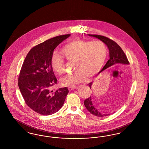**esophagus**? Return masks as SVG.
Masks as SVG:
<instances>
[{
  "mask_svg": "<svg viewBox=\"0 0 149 149\" xmlns=\"http://www.w3.org/2000/svg\"><path fill=\"white\" fill-rule=\"evenodd\" d=\"M68 88L70 90H72V89H75L77 87L75 86H69Z\"/></svg>",
  "mask_w": 149,
  "mask_h": 149,
  "instance_id": "obj_1",
  "label": "esophagus"
}]
</instances>
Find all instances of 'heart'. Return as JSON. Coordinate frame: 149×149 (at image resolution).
<instances>
[{
    "label": "heart",
    "mask_w": 149,
    "mask_h": 149,
    "mask_svg": "<svg viewBox=\"0 0 149 149\" xmlns=\"http://www.w3.org/2000/svg\"><path fill=\"white\" fill-rule=\"evenodd\" d=\"M61 54L69 61H74L75 70L61 79L65 86H75L86 80V77H92L99 72L106 61L108 50L106 45L101 41H86L75 40L68 43L61 51ZM54 71L59 75L65 71L64 58L54 53L51 60Z\"/></svg>",
    "instance_id": "heart-1"
}]
</instances>
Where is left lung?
<instances>
[{
  "instance_id": "obj_1",
  "label": "left lung",
  "mask_w": 149,
  "mask_h": 149,
  "mask_svg": "<svg viewBox=\"0 0 149 149\" xmlns=\"http://www.w3.org/2000/svg\"><path fill=\"white\" fill-rule=\"evenodd\" d=\"M89 36L94 37L99 39L100 41L104 43L108 47L109 52V59L107 62L106 64L103 68V69L99 71L98 74L100 72L104 71L107 68L111 67V66L116 64H123V65H128L129 62L128 61L127 58L126 56L123 51L122 50L120 46L115 42L114 41L107 38L106 37L103 36L98 35H88ZM93 82L88 84L90 88L91 89ZM84 106L87 110L91 113L97 116V117H104L109 115L110 114L102 113L100 112L97 109V108L94 106L93 104L91 96L88 98L85 99L84 100Z\"/></svg>"
}]
</instances>
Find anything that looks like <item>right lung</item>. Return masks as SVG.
Segmentation results:
<instances>
[{
    "label": "right lung",
    "instance_id": "right-lung-1",
    "mask_svg": "<svg viewBox=\"0 0 149 149\" xmlns=\"http://www.w3.org/2000/svg\"><path fill=\"white\" fill-rule=\"evenodd\" d=\"M70 36H58L31 49L25 58L18 78V86L27 105L38 113H56L64 104L67 87L53 90L57 80L51 65L54 50Z\"/></svg>",
    "mask_w": 149,
    "mask_h": 149
}]
</instances>
